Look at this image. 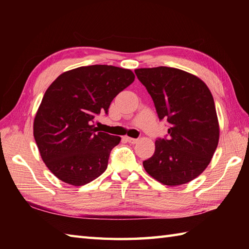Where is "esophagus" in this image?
Here are the masks:
<instances>
[{"instance_id":"esophagus-1","label":"esophagus","mask_w":249,"mask_h":249,"mask_svg":"<svg viewBox=\"0 0 249 249\" xmlns=\"http://www.w3.org/2000/svg\"><path fill=\"white\" fill-rule=\"evenodd\" d=\"M125 140L129 142V143H131V144H135V143H137V142H138V139L130 138V137H125Z\"/></svg>"}]
</instances>
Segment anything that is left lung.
Wrapping results in <instances>:
<instances>
[{
	"instance_id": "8db88e82",
	"label": "left lung",
	"mask_w": 249,
	"mask_h": 249,
	"mask_svg": "<svg viewBox=\"0 0 249 249\" xmlns=\"http://www.w3.org/2000/svg\"><path fill=\"white\" fill-rule=\"evenodd\" d=\"M154 103L160 121L169 125L155 152L143 161L152 178L169 186L193 181L208 167L219 139L215 104L206 84L192 73L160 66L135 70Z\"/></svg>"
}]
</instances>
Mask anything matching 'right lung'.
I'll use <instances>...</instances> for the list:
<instances>
[{"label":"right lung","instance_id":"add662e5","mask_svg":"<svg viewBox=\"0 0 249 249\" xmlns=\"http://www.w3.org/2000/svg\"><path fill=\"white\" fill-rule=\"evenodd\" d=\"M135 80L129 70L89 65L63 72L47 89L34 120V138L46 166L61 181L86 185L104 173L118 136L94 122Z\"/></svg>","mask_w":249,"mask_h":249}]
</instances>
